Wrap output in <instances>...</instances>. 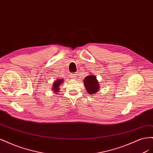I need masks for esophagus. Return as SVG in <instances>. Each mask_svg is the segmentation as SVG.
<instances>
[{
    "label": "esophagus",
    "instance_id": "esophagus-1",
    "mask_svg": "<svg viewBox=\"0 0 153 153\" xmlns=\"http://www.w3.org/2000/svg\"><path fill=\"white\" fill-rule=\"evenodd\" d=\"M76 74L75 73H71V75H70V77L71 78V79H75L76 78Z\"/></svg>",
    "mask_w": 153,
    "mask_h": 153
}]
</instances>
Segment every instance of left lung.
Segmentation results:
<instances>
[{"mask_svg":"<svg viewBox=\"0 0 153 153\" xmlns=\"http://www.w3.org/2000/svg\"><path fill=\"white\" fill-rule=\"evenodd\" d=\"M85 88L89 94H96L100 90V84L94 75H89L84 80Z\"/></svg>","mask_w":153,"mask_h":153,"instance_id":"8db88e82","label":"left lung"}]
</instances>
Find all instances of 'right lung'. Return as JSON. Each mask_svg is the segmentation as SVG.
<instances>
[{
  "mask_svg": "<svg viewBox=\"0 0 153 153\" xmlns=\"http://www.w3.org/2000/svg\"><path fill=\"white\" fill-rule=\"evenodd\" d=\"M64 79H57V80H55V82H54V84H53V87H52V90L53 91V92H55V93H57V92L59 91V86L61 85L62 83L63 82Z\"/></svg>",
  "mask_w": 153,
  "mask_h": 153,
  "instance_id": "add662e5",
  "label": "right lung"
}]
</instances>
